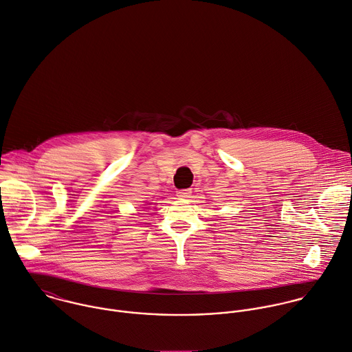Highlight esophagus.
Here are the masks:
<instances>
[{
    "instance_id": "obj_1",
    "label": "esophagus",
    "mask_w": 352,
    "mask_h": 352,
    "mask_svg": "<svg viewBox=\"0 0 352 352\" xmlns=\"http://www.w3.org/2000/svg\"><path fill=\"white\" fill-rule=\"evenodd\" d=\"M192 195V189H181L178 190V197L179 199H189Z\"/></svg>"
}]
</instances>
